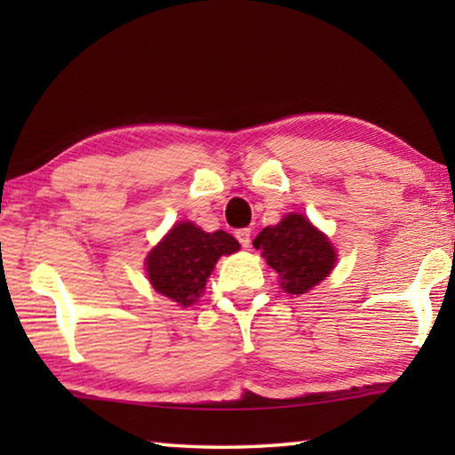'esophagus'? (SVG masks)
I'll return each instance as SVG.
<instances>
[{
  "label": "esophagus",
  "instance_id": "obj_1",
  "mask_svg": "<svg viewBox=\"0 0 455 455\" xmlns=\"http://www.w3.org/2000/svg\"><path fill=\"white\" fill-rule=\"evenodd\" d=\"M236 238H238V243H241L243 249H251V228L236 230Z\"/></svg>",
  "mask_w": 455,
  "mask_h": 455
}]
</instances>
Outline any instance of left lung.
<instances>
[{
	"label": "left lung",
	"instance_id": "obj_1",
	"mask_svg": "<svg viewBox=\"0 0 455 455\" xmlns=\"http://www.w3.org/2000/svg\"><path fill=\"white\" fill-rule=\"evenodd\" d=\"M263 251L267 265L281 276V287L291 295H303L319 284L337 263L329 238L303 214L291 212L279 225L267 227L252 241Z\"/></svg>",
	"mask_w": 455,
	"mask_h": 455
}]
</instances>
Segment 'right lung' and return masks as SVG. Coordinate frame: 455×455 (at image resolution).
<instances>
[{
  "label": "right lung",
  "mask_w": 455,
  "mask_h": 455,
  "mask_svg": "<svg viewBox=\"0 0 455 455\" xmlns=\"http://www.w3.org/2000/svg\"><path fill=\"white\" fill-rule=\"evenodd\" d=\"M238 249L241 244L225 230L204 233L192 222L182 220L150 251L146 257V271L154 291L188 307L203 295L217 260Z\"/></svg>",
  "instance_id": "obj_1"
}]
</instances>
